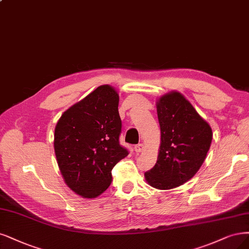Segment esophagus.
I'll list each match as a JSON object with an SVG mask.
<instances>
[{
  "label": "esophagus",
  "instance_id": "1",
  "mask_svg": "<svg viewBox=\"0 0 249 249\" xmlns=\"http://www.w3.org/2000/svg\"><path fill=\"white\" fill-rule=\"evenodd\" d=\"M143 149H144V145H143L142 143H140V144H138V145H136V146H135V151H136L137 153L142 152Z\"/></svg>",
  "mask_w": 249,
  "mask_h": 249
}]
</instances>
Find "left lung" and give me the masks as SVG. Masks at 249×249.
<instances>
[{"label":"left lung","mask_w":249,"mask_h":249,"mask_svg":"<svg viewBox=\"0 0 249 249\" xmlns=\"http://www.w3.org/2000/svg\"><path fill=\"white\" fill-rule=\"evenodd\" d=\"M160 126L158 160L145 172V180L159 190H171L195 176L206 159L212 130L193 105L178 91H171L157 102Z\"/></svg>","instance_id":"left-lung-1"}]
</instances>
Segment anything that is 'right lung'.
Returning <instances> with one entry per match:
<instances>
[{"label": "right lung", "instance_id": "add662e5", "mask_svg": "<svg viewBox=\"0 0 249 249\" xmlns=\"http://www.w3.org/2000/svg\"><path fill=\"white\" fill-rule=\"evenodd\" d=\"M119 96L108 84L66 110L54 128V152L66 184L93 199L112 181L111 171L128 152L119 144Z\"/></svg>", "mask_w": 249, "mask_h": 249}]
</instances>
